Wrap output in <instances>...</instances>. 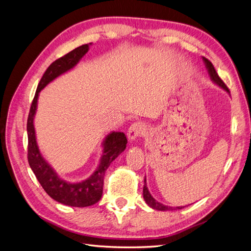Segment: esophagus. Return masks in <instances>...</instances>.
Wrapping results in <instances>:
<instances>
[{"label":"esophagus","instance_id":"1","mask_svg":"<svg viewBox=\"0 0 251 251\" xmlns=\"http://www.w3.org/2000/svg\"><path fill=\"white\" fill-rule=\"evenodd\" d=\"M144 130H146V126L142 123H134L127 130V138L130 141H134L137 138H139L140 136L144 133Z\"/></svg>","mask_w":251,"mask_h":251}]
</instances>
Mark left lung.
<instances>
[{
    "label": "left lung",
    "mask_w": 251,
    "mask_h": 251,
    "mask_svg": "<svg viewBox=\"0 0 251 251\" xmlns=\"http://www.w3.org/2000/svg\"><path fill=\"white\" fill-rule=\"evenodd\" d=\"M203 62L205 64V67H206V69L208 71V74H209V77L210 79L214 81L216 85H218L220 88H222L224 91H226L227 93L229 94V90L228 88L226 87L225 83L223 82V80L219 77V75L215 69V67L212 66V64L209 62V60L207 58L205 57H202ZM143 199L144 201H146V203L149 205L150 207H151L153 209H157V210H163V211H166V210H175V209H181L183 208L184 206H177V207H172V206H168V205H164L160 202H158L155 198H153V196L151 195V193L149 192V188L147 186V180L146 178H144V186H143Z\"/></svg>",
    "instance_id": "left-lung-1"
}]
</instances>
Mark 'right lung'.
Here are the masks:
<instances>
[{"instance_id": "1", "label": "right lung", "mask_w": 251, "mask_h": 251, "mask_svg": "<svg viewBox=\"0 0 251 251\" xmlns=\"http://www.w3.org/2000/svg\"><path fill=\"white\" fill-rule=\"evenodd\" d=\"M90 45L86 44L75 48L66 55L53 62L44 73L37 86L33 101L30 108L27 120L28 134V162L30 168L39 180L42 187L53 200L73 207L91 206L100 200L103 187L104 173L110 164L115 160L126 148V137L123 132H111L102 142V154L97 169L86 180L79 182H69L58 176L54 169L46 161L36 142L34 117L37 109V100L41 91L49 82L60 75L70 71L89 51Z\"/></svg>"}]
</instances>
